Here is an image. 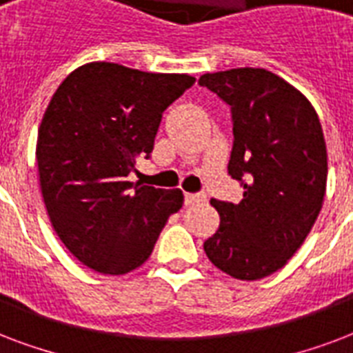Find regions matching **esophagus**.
Here are the masks:
<instances>
[{
	"instance_id": "esophagus-1",
	"label": "esophagus",
	"mask_w": 353,
	"mask_h": 353,
	"mask_svg": "<svg viewBox=\"0 0 353 353\" xmlns=\"http://www.w3.org/2000/svg\"><path fill=\"white\" fill-rule=\"evenodd\" d=\"M184 201L188 206H193V204H201V202H206V193H185Z\"/></svg>"
}]
</instances>
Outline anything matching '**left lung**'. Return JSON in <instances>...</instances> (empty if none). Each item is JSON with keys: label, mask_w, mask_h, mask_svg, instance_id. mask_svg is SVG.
<instances>
[{"label": "left lung", "mask_w": 353, "mask_h": 353, "mask_svg": "<svg viewBox=\"0 0 353 353\" xmlns=\"http://www.w3.org/2000/svg\"><path fill=\"white\" fill-rule=\"evenodd\" d=\"M199 84L230 106L228 174L243 185L237 204L210 201L221 225L204 252L232 278L259 280L288 263L319 217L327 179L321 121L299 90L261 68L206 73Z\"/></svg>", "instance_id": "left-lung-1"}]
</instances>
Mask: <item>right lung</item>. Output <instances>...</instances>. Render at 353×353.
Wrapping results in <instances>:
<instances>
[{
  "mask_svg": "<svg viewBox=\"0 0 353 353\" xmlns=\"http://www.w3.org/2000/svg\"><path fill=\"white\" fill-rule=\"evenodd\" d=\"M195 84L191 75L90 62L62 81L38 128L43 202L65 248L101 274H127L151 256L180 190L128 182L151 158L162 114Z\"/></svg>",
  "mask_w": 353,
  "mask_h": 353,
  "instance_id": "obj_1",
  "label": "right lung"
}]
</instances>
